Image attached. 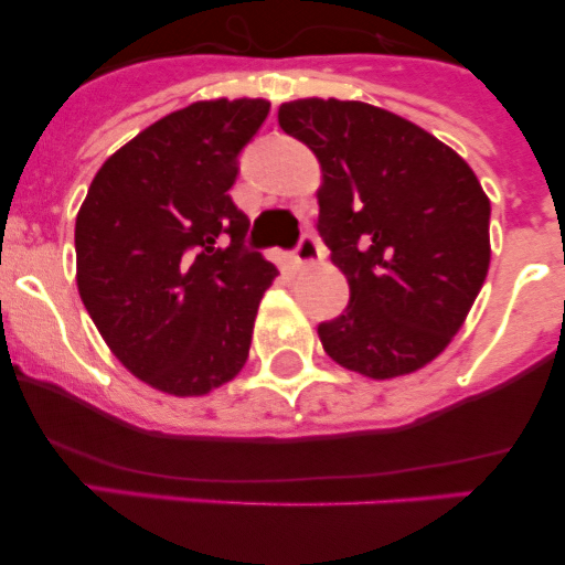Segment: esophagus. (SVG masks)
Masks as SVG:
<instances>
[{
	"label": "esophagus",
	"instance_id": "34e87169",
	"mask_svg": "<svg viewBox=\"0 0 565 565\" xmlns=\"http://www.w3.org/2000/svg\"><path fill=\"white\" fill-rule=\"evenodd\" d=\"M319 259H322V246H319V241L311 232H306V235L300 237L298 248H295V262H298V265H317Z\"/></svg>",
	"mask_w": 565,
	"mask_h": 565
}]
</instances>
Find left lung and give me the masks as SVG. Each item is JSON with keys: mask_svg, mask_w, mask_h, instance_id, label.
<instances>
[{"mask_svg": "<svg viewBox=\"0 0 565 565\" xmlns=\"http://www.w3.org/2000/svg\"><path fill=\"white\" fill-rule=\"evenodd\" d=\"M278 125L322 169L319 235L350 306L317 328L339 366L413 374L465 324L489 270V196L467 161L385 108L339 98L281 104Z\"/></svg>", "mask_w": 565, "mask_h": 565, "instance_id": "8db88e82", "label": "left lung"}]
</instances>
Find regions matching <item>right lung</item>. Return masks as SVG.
Wrapping results in <instances>:
<instances>
[{
    "instance_id": "right-lung-1",
    "label": "right lung",
    "mask_w": 565,
    "mask_h": 565,
    "mask_svg": "<svg viewBox=\"0 0 565 565\" xmlns=\"http://www.w3.org/2000/svg\"><path fill=\"white\" fill-rule=\"evenodd\" d=\"M262 98H215L167 114L119 147L76 215V284L108 350L172 396H204L248 361L276 265L243 248L230 188L265 122Z\"/></svg>"
}]
</instances>
